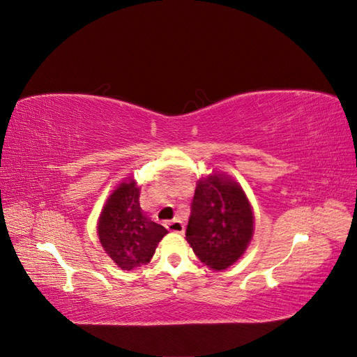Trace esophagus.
Wrapping results in <instances>:
<instances>
[{"label": "esophagus", "mask_w": 357, "mask_h": 357, "mask_svg": "<svg viewBox=\"0 0 357 357\" xmlns=\"http://www.w3.org/2000/svg\"><path fill=\"white\" fill-rule=\"evenodd\" d=\"M165 228L169 232H176V234H183V232H185V226H183V223L180 220H177V219L165 222Z\"/></svg>", "instance_id": "esophagus-1"}]
</instances>
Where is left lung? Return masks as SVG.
I'll return each instance as SVG.
<instances>
[{
    "label": "left lung",
    "mask_w": 357,
    "mask_h": 357,
    "mask_svg": "<svg viewBox=\"0 0 357 357\" xmlns=\"http://www.w3.org/2000/svg\"><path fill=\"white\" fill-rule=\"evenodd\" d=\"M252 235L253 211L238 183L220 174L199 180L186 229L199 261L222 271L238 261Z\"/></svg>",
    "instance_id": "8db88e82"
}]
</instances>
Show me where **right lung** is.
<instances>
[{
  "instance_id": "right-lung-1",
  "label": "right lung",
  "mask_w": 357,
  "mask_h": 357,
  "mask_svg": "<svg viewBox=\"0 0 357 357\" xmlns=\"http://www.w3.org/2000/svg\"><path fill=\"white\" fill-rule=\"evenodd\" d=\"M138 197L135 181L122 183L105 202L98 223L104 250L126 271L149 264L158 243L168 234L164 226L146 218Z\"/></svg>"
}]
</instances>
